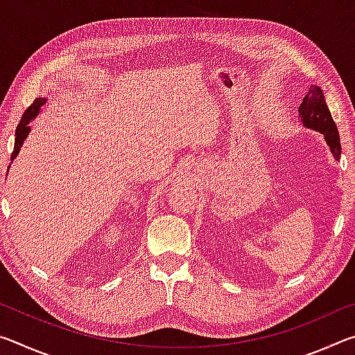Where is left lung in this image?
Listing matches in <instances>:
<instances>
[{"instance_id":"left-lung-1","label":"left lung","mask_w":355,"mask_h":355,"mask_svg":"<svg viewBox=\"0 0 355 355\" xmlns=\"http://www.w3.org/2000/svg\"><path fill=\"white\" fill-rule=\"evenodd\" d=\"M299 114L305 127L320 131V133L324 135L330 150H332L335 159L338 161L341 155L338 130H336L334 119L330 116V111L320 87H310L309 94L302 98V103L299 106Z\"/></svg>"}]
</instances>
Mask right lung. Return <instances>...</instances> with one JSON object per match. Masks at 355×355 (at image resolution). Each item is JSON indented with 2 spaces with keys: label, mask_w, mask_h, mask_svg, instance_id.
I'll return each instance as SVG.
<instances>
[{
  "label": "right lung",
  "mask_w": 355,
  "mask_h": 355,
  "mask_svg": "<svg viewBox=\"0 0 355 355\" xmlns=\"http://www.w3.org/2000/svg\"><path fill=\"white\" fill-rule=\"evenodd\" d=\"M45 101H46V100L42 98V97L35 98L34 103L28 107V110L25 111V114H23V117H21V120H20L19 127H17V131H15V146H14V152H12L10 159H14L15 156L19 155L21 144H23V141H25V137H26L28 133H29L28 123L31 122V120H33L35 116H37L39 111H40V107L44 106Z\"/></svg>",
  "instance_id": "1"
}]
</instances>
